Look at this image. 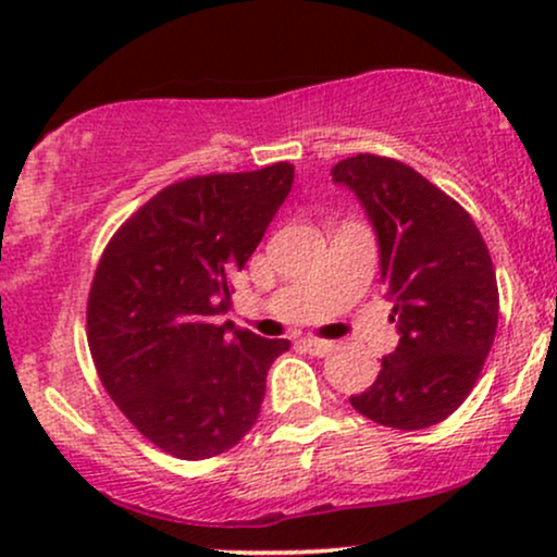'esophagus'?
Masks as SVG:
<instances>
[{
	"label": "esophagus",
	"mask_w": 557,
	"mask_h": 557,
	"mask_svg": "<svg viewBox=\"0 0 557 557\" xmlns=\"http://www.w3.org/2000/svg\"><path fill=\"white\" fill-rule=\"evenodd\" d=\"M300 345H304V350H309L311 356H327V354H332V350H335V343L319 341V337H304Z\"/></svg>",
	"instance_id": "1"
}]
</instances>
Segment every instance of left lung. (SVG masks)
<instances>
[{
	"instance_id": "1",
	"label": "left lung",
	"mask_w": 557,
	"mask_h": 557,
	"mask_svg": "<svg viewBox=\"0 0 557 557\" xmlns=\"http://www.w3.org/2000/svg\"><path fill=\"white\" fill-rule=\"evenodd\" d=\"M332 181L361 201L380 243V274L400 343L350 406L393 430H426L469 398L497 330L495 267L458 201L398 159L359 154Z\"/></svg>"
}]
</instances>
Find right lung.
I'll return each mask as SVG.
<instances>
[{"label": "right lung", "mask_w": 557, "mask_h": 557, "mask_svg": "<svg viewBox=\"0 0 557 557\" xmlns=\"http://www.w3.org/2000/svg\"><path fill=\"white\" fill-rule=\"evenodd\" d=\"M293 185V164L198 175L144 203L101 253L88 348L110 398L149 443L183 461L220 456L257 424L287 341L216 317Z\"/></svg>", "instance_id": "1"}]
</instances>
